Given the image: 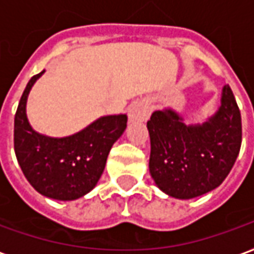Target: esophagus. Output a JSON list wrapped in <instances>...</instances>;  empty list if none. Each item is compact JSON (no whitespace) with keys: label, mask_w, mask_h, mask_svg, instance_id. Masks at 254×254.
I'll use <instances>...</instances> for the list:
<instances>
[{"label":"esophagus","mask_w":254,"mask_h":254,"mask_svg":"<svg viewBox=\"0 0 254 254\" xmlns=\"http://www.w3.org/2000/svg\"><path fill=\"white\" fill-rule=\"evenodd\" d=\"M150 115L149 105L143 101L134 103L128 109V118L131 122H145Z\"/></svg>","instance_id":"34e87169"}]
</instances>
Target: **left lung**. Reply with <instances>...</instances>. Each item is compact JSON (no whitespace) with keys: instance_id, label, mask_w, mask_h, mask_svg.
Returning <instances> with one entry per match:
<instances>
[{"instance_id":"1","label":"left lung","mask_w":254,"mask_h":254,"mask_svg":"<svg viewBox=\"0 0 254 254\" xmlns=\"http://www.w3.org/2000/svg\"><path fill=\"white\" fill-rule=\"evenodd\" d=\"M147 129L150 175L161 190L177 199H192L221 186L241 149V112L229 85L219 111L203 126H186L166 109L151 115Z\"/></svg>"}]
</instances>
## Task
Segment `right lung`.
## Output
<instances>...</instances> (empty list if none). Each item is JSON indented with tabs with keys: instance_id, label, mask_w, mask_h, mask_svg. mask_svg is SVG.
<instances>
[{
	"instance_id": "1",
	"label": "right lung",
	"mask_w": 254,
	"mask_h": 254,
	"mask_svg": "<svg viewBox=\"0 0 254 254\" xmlns=\"http://www.w3.org/2000/svg\"><path fill=\"white\" fill-rule=\"evenodd\" d=\"M29 79L14 115V153L29 184L39 193L74 200L93 190L103 175L109 150L127 127L126 115L104 116L77 134L50 138L29 126L25 104L35 81Z\"/></svg>"
}]
</instances>
